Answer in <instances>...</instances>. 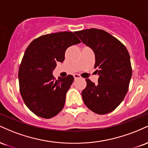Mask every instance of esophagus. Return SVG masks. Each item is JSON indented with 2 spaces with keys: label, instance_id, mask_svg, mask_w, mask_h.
<instances>
[{
  "label": "esophagus",
  "instance_id": "obj_1",
  "mask_svg": "<svg viewBox=\"0 0 148 148\" xmlns=\"http://www.w3.org/2000/svg\"><path fill=\"white\" fill-rule=\"evenodd\" d=\"M74 79H80L81 78V76L79 75V74H74Z\"/></svg>",
  "mask_w": 148,
  "mask_h": 148
}]
</instances>
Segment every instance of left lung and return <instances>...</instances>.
<instances>
[{
	"mask_svg": "<svg viewBox=\"0 0 148 148\" xmlns=\"http://www.w3.org/2000/svg\"><path fill=\"white\" fill-rule=\"evenodd\" d=\"M75 33L94 51L95 68L99 75L97 84L86 79L83 100L97 114L111 113L123 101L129 89L132 69L128 51L118 39L103 30L90 28Z\"/></svg>",
	"mask_w": 148,
	"mask_h": 148,
	"instance_id": "8db88e82",
	"label": "left lung"
}]
</instances>
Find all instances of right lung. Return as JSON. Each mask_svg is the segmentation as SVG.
I'll list each match as a JSON object with an SVG mask.
<instances>
[{"mask_svg":"<svg viewBox=\"0 0 148 148\" xmlns=\"http://www.w3.org/2000/svg\"><path fill=\"white\" fill-rule=\"evenodd\" d=\"M81 41L72 32L47 34L35 39L25 50L18 69L19 90L26 106L49 119L62 111L74 76L56 79L53 70L63 62L68 47Z\"/></svg>","mask_w":148,"mask_h":148,"instance_id":"obj_1","label":"right lung"}]
</instances>
